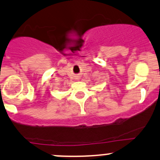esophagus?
<instances>
[{"mask_svg": "<svg viewBox=\"0 0 160 160\" xmlns=\"http://www.w3.org/2000/svg\"><path fill=\"white\" fill-rule=\"evenodd\" d=\"M77 79H78V78H77Z\"/></svg>", "mask_w": 160, "mask_h": 160, "instance_id": "34e87169", "label": "esophagus"}]
</instances>
